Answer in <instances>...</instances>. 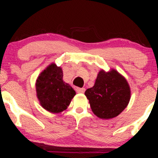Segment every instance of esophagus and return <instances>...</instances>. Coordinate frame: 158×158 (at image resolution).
<instances>
[{"label":"esophagus","mask_w":158,"mask_h":158,"mask_svg":"<svg viewBox=\"0 0 158 158\" xmlns=\"http://www.w3.org/2000/svg\"><path fill=\"white\" fill-rule=\"evenodd\" d=\"M85 89L84 88H79V87H76V91L77 93H84L85 92Z\"/></svg>","instance_id":"obj_1"}]
</instances>
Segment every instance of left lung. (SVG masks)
Instances as JSON below:
<instances>
[{"mask_svg": "<svg viewBox=\"0 0 158 158\" xmlns=\"http://www.w3.org/2000/svg\"><path fill=\"white\" fill-rule=\"evenodd\" d=\"M94 114L102 119L118 115L128 106L131 91L126 79L112 69L98 73L93 87L85 92Z\"/></svg>", "mask_w": 158, "mask_h": 158, "instance_id": "8db88e82", "label": "left lung"}]
</instances>
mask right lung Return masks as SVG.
Returning <instances> with one entry per match:
<instances>
[{
  "label": "right lung",
  "mask_w": 158,
  "mask_h": 158,
  "mask_svg": "<svg viewBox=\"0 0 158 158\" xmlns=\"http://www.w3.org/2000/svg\"><path fill=\"white\" fill-rule=\"evenodd\" d=\"M63 71L54 63L43 71L36 79V95L41 106L49 112L59 113L67 109L76 95L74 89L63 80Z\"/></svg>",
  "instance_id": "1"
}]
</instances>
